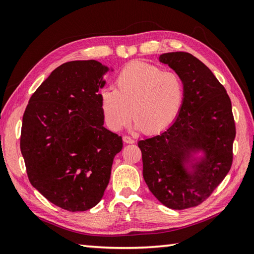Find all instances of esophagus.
Returning a JSON list of instances; mask_svg holds the SVG:
<instances>
[{
    "mask_svg": "<svg viewBox=\"0 0 254 254\" xmlns=\"http://www.w3.org/2000/svg\"><path fill=\"white\" fill-rule=\"evenodd\" d=\"M122 138H123L124 143H127V144H133L134 143V139L130 136H127V135H124Z\"/></svg>",
    "mask_w": 254,
    "mask_h": 254,
    "instance_id": "esophagus-1",
    "label": "esophagus"
}]
</instances>
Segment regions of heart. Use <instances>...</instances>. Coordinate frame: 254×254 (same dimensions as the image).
<instances>
[{"label": "heart", "mask_w": 254, "mask_h": 254, "mask_svg": "<svg viewBox=\"0 0 254 254\" xmlns=\"http://www.w3.org/2000/svg\"><path fill=\"white\" fill-rule=\"evenodd\" d=\"M186 83L180 74L154 64L132 63L118 74L115 89L100 93L106 126L112 131L126 127L131 119L145 134L171 126L185 104Z\"/></svg>", "instance_id": "1"}]
</instances>
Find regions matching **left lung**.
I'll use <instances>...</instances> for the list:
<instances>
[{"label": "left lung", "mask_w": 254, "mask_h": 254, "mask_svg": "<svg viewBox=\"0 0 254 254\" xmlns=\"http://www.w3.org/2000/svg\"><path fill=\"white\" fill-rule=\"evenodd\" d=\"M159 61L185 79L186 98L171 127L138 142L143 177L159 202L185 209L203 203L227 176L236 124L227 91L204 63L188 52L164 53ZM196 150L205 157L190 175L184 163Z\"/></svg>", "instance_id": "1"}]
</instances>
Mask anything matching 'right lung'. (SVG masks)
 Masks as SVG:
<instances>
[{
  "label": "right lung",
  "mask_w": 254,
  "mask_h": 254,
  "mask_svg": "<svg viewBox=\"0 0 254 254\" xmlns=\"http://www.w3.org/2000/svg\"><path fill=\"white\" fill-rule=\"evenodd\" d=\"M107 71L95 60L62 64L32 94L23 116L20 152L30 183L73 213L99 203L123 146L104 127L98 90Z\"/></svg>",
  "instance_id": "1"
}]
</instances>
